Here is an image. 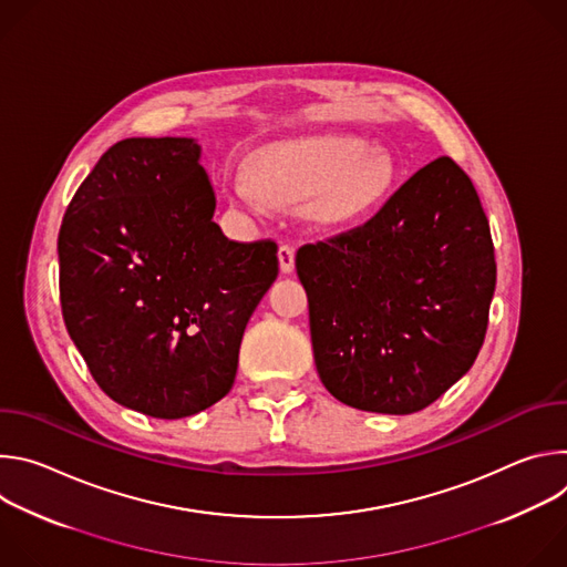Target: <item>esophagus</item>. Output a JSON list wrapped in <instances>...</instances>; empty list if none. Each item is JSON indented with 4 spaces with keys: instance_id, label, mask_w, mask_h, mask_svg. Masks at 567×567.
<instances>
[{
    "instance_id": "esophagus-1",
    "label": "esophagus",
    "mask_w": 567,
    "mask_h": 567,
    "mask_svg": "<svg viewBox=\"0 0 567 567\" xmlns=\"http://www.w3.org/2000/svg\"><path fill=\"white\" fill-rule=\"evenodd\" d=\"M278 262H280V271L282 274H291L293 271V262H296V251L289 245H280L278 249Z\"/></svg>"
}]
</instances>
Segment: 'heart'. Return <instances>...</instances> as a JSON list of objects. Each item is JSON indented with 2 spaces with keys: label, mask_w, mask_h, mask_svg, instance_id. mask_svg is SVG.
Here are the masks:
<instances>
[{
  "label": "heart",
  "mask_w": 567,
  "mask_h": 567,
  "mask_svg": "<svg viewBox=\"0 0 567 567\" xmlns=\"http://www.w3.org/2000/svg\"><path fill=\"white\" fill-rule=\"evenodd\" d=\"M392 171L363 138L316 134L262 147L251 161V179L237 177L230 193L247 206H296L320 226H346L385 193Z\"/></svg>",
  "instance_id": "heart-1"
}]
</instances>
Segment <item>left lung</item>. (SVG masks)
<instances>
[{
	"instance_id": "1",
	"label": "left lung",
	"mask_w": 567,
	"mask_h": 567,
	"mask_svg": "<svg viewBox=\"0 0 567 567\" xmlns=\"http://www.w3.org/2000/svg\"><path fill=\"white\" fill-rule=\"evenodd\" d=\"M318 377L339 401L411 415L462 379L487 334L496 258L466 173L431 161L365 224L305 245Z\"/></svg>"
}]
</instances>
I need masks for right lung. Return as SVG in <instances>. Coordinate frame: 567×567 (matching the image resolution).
Wrapping results in <instances>:
<instances>
[{
  "label": "right lung",
  "instance_id": "1",
  "mask_svg": "<svg viewBox=\"0 0 567 567\" xmlns=\"http://www.w3.org/2000/svg\"><path fill=\"white\" fill-rule=\"evenodd\" d=\"M195 138L114 143L60 226V305L101 390L156 420L233 388L241 334L278 276L271 239L233 241Z\"/></svg>",
  "mask_w": 567,
  "mask_h": 567
}]
</instances>
